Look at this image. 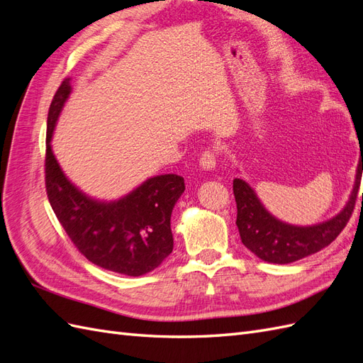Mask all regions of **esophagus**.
I'll use <instances>...</instances> for the list:
<instances>
[{
  "mask_svg": "<svg viewBox=\"0 0 363 363\" xmlns=\"http://www.w3.org/2000/svg\"><path fill=\"white\" fill-rule=\"evenodd\" d=\"M200 167L204 169V171H211L216 167V155L213 151L207 150L204 151L201 157H200Z\"/></svg>",
  "mask_w": 363,
  "mask_h": 363,
  "instance_id": "obj_1",
  "label": "esophagus"
}]
</instances>
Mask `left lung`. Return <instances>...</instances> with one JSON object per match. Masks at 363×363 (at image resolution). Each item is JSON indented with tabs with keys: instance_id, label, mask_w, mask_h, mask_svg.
Returning <instances> with one entry per match:
<instances>
[{
	"instance_id": "8db88e82",
	"label": "left lung",
	"mask_w": 363,
	"mask_h": 363,
	"mask_svg": "<svg viewBox=\"0 0 363 363\" xmlns=\"http://www.w3.org/2000/svg\"><path fill=\"white\" fill-rule=\"evenodd\" d=\"M359 148L360 159L350 200L337 215L320 224L292 225L280 221L267 211L255 189L247 182L235 179L233 194L238 207L236 225L242 244L259 259L269 263H279V265L300 260L330 245L347 225L356 204L363 171V147L359 145Z\"/></svg>"
}]
</instances>
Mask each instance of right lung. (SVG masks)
I'll use <instances>...</instances> for the list:
<instances>
[{
	"mask_svg": "<svg viewBox=\"0 0 363 363\" xmlns=\"http://www.w3.org/2000/svg\"><path fill=\"white\" fill-rule=\"evenodd\" d=\"M71 91V79H65L48 111L45 184L50 204L87 260L118 274L144 276L172 252L171 213L184 192V180L177 174L156 175L115 201H100L82 192L65 175L51 148L52 131Z\"/></svg>",
	"mask_w": 363,
	"mask_h": 363,
	"instance_id": "1",
	"label": "right lung"
}]
</instances>
